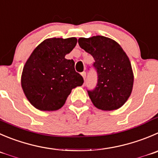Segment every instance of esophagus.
<instances>
[{
	"instance_id": "34e87169",
	"label": "esophagus",
	"mask_w": 158,
	"mask_h": 158,
	"mask_svg": "<svg viewBox=\"0 0 158 158\" xmlns=\"http://www.w3.org/2000/svg\"><path fill=\"white\" fill-rule=\"evenodd\" d=\"M81 76L83 77V78H84V80H85V78H86V72H82L81 73Z\"/></svg>"
}]
</instances>
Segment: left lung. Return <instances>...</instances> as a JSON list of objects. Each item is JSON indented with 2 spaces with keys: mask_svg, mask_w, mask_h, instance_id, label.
<instances>
[{
  "mask_svg": "<svg viewBox=\"0 0 158 158\" xmlns=\"http://www.w3.org/2000/svg\"><path fill=\"white\" fill-rule=\"evenodd\" d=\"M78 43L94 59L98 83L88 90L93 105L104 111L119 109L131 94L134 80L127 53L115 40L102 35L80 38Z\"/></svg>",
  "mask_w": 158,
  "mask_h": 158,
  "instance_id": "8db88e82",
  "label": "left lung"
}]
</instances>
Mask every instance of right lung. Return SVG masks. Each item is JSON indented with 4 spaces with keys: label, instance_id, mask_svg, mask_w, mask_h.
I'll return each instance as SVG.
<instances>
[{
    "label": "right lung",
    "instance_id": "1",
    "mask_svg": "<svg viewBox=\"0 0 158 158\" xmlns=\"http://www.w3.org/2000/svg\"><path fill=\"white\" fill-rule=\"evenodd\" d=\"M77 43L75 37L47 39L27 60L22 70V88L29 102L39 110H58L71 90L83 85L82 76L75 71L74 61L65 58Z\"/></svg>",
    "mask_w": 158,
    "mask_h": 158
}]
</instances>
